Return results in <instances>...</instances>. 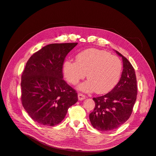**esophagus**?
<instances>
[{"mask_svg": "<svg viewBox=\"0 0 156 156\" xmlns=\"http://www.w3.org/2000/svg\"><path fill=\"white\" fill-rule=\"evenodd\" d=\"M86 98V96L81 94V93H79L78 94V99L79 100H83Z\"/></svg>", "mask_w": 156, "mask_h": 156, "instance_id": "obj_1", "label": "esophagus"}]
</instances>
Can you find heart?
I'll return each instance as SVG.
<instances>
[{"label":"heart","mask_w":156,"mask_h":156,"mask_svg":"<svg viewBox=\"0 0 156 156\" xmlns=\"http://www.w3.org/2000/svg\"><path fill=\"white\" fill-rule=\"evenodd\" d=\"M64 76L69 83L75 85L86 76L85 82L77 86L79 91L104 94L114 88L120 79L122 65L120 59L108 52L95 48L86 49L76 57V62L66 61Z\"/></svg>","instance_id":"b5f03b06"}]
</instances>
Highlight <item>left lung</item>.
<instances>
[{
  "mask_svg": "<svg viewBox=\"0 0 156 156\" xmlns=\"http://www.w3.org/2000/svg\"><path fill=\"white\" fill-rule=\"evenodd\" d=\"M122 58L123 70L119 83L110 92L93 98L95 107L90 114L94 128L101 131H112L120 127L129 118L137 96L135 72L130 62Z\"/></svg>",
  "mask_w": 156,
  "mask_h": 156,
  "instance_id": "obj_1",
  "label": "left lung"
}]
</instances>
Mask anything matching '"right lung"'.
<instances>
[{
	"instance_id": "obj_1",
	"label": "right lung",
	"mask_w": 156,
	"mask_h": 156,
	"mask_svg": "<svg viewBox=\"0 0 156 156\" xmlns=\"http://www.w3.org/2000/svg\"><path fill=\"white\" fill-rule=\"evenodd\" d=\"M77 43L51 44L28 60L21 76V101L37 123L53 126L60 123L68 109L78 101L77 93L63 79L66 56Z\"/></svg>"
}]
</instances>
